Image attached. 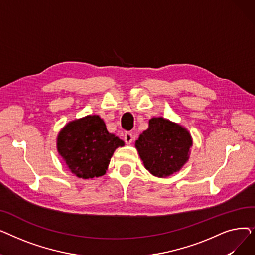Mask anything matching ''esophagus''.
Returning <instances> with one entry per match:
<instances>
[{
    "instance_id": "1",
    "label": "esophagus",
    "mask_w": 255,
    "mask_h": 255,
    "mask_svg": "<svg viewBox=\"0 0 255 255\" xmlns=\"http://www.w3.org/2000/svg\"><path fill=\"white\" fill-rule=\"evenodd\" d=\"M124 140H125V142H126L127 144L132 143V141L134 140V137H133V134H132V133H130V132H126V133H125V135H124Z\"/></svg>"
}]
</instances>
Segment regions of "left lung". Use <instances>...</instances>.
<instances>
[{
  "label": "left lung",
  "instance_id": "obj_1",
  "mask_svg": "<svg viewBox=\"0 0 255 255\" xmlns=\"http://www.w3.org/2000/svg\"><path fill=\"white\" fill-rule=\"evenodd\" d=\"M193 140L181 124L153 117L149 127L135 141V148L146 170L157 178H167L189 160Z\"/></svg>",
  "mask_w": 255,
  "mask_h": 255
}]
</instances>
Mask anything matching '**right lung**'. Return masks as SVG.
I'll return each instance as SVG.
<instances>
[{"mask_svg":"<svg viewBox=\"0 0 255 255\" xmlns=\"http://www.w3.org/2000/svg\"><path fill=\"white\" fill-rule=\"evenodd\" d=\"M124 144L122 139L107 131L98 115L70 121L57 137V150L67 167L77 178L85 180L105 175L114 152Z\"/></svg>","mask_w":255,"mask_h":255,"instance_id":"obj_1","label":"right lung"}]
</instances>
